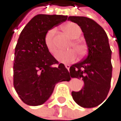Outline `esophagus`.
I'll return each instance as SVG.
<instances>
[{"instance_id":"1","label":"esophagus","mask_w":121,"mask_h":121,"mask_svg":"<svg viewBox=\"0 0 121 121\" xmlns=\"http://www.w3.org/2000/svg\"><path fill=\"white\" fill-rule=\"evenodd\" d=\"M65 67L69 70V67H70V66H69V65H65Z\"/></svg>"}]
</instances>
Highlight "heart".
Instances as JSON below:
<instances>
[{"label":"heart","instance_id":"1","mask_svg":"<svg viewBox=\"0 0 121 121\" xmlns=\"http://www.w3.org/2000/svg\"><path fill=\"white\" fill-rule=\"evenodd\" d=\"M62 28L63 31L71 39L78 38L82 33V30L81 27L74 22H67V24L62 25ZM55 32H56L55 28L51 29L46 32L44 38L45 45L47 49L48 50V52L53 56H55V54L57 52V48L54 41V37L55 35ZM69 46H72L75 49L76 53L80 56H83L86 54L87 50L86 45L83 42H82V41L78 40H73ZM75 58H76V54L73 50H69L65 52L59 53L56 56L58 61L65 64L73 62L75 59Z\"/></svg>","mask_w":121,"mask_h":121}]
</instances>
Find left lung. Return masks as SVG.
<instances>
[{
  "mask_svg": "<svg viewBox=\"0 0 121 121\" xmlns=\"http://www.w3.org/2000/svg\"><path fill=\"white\" fill-rule=\"evenodd\" d=\"M68 20L81 27L89 51L85 59L69 68L70 76L81 78L84 83L81 91L72 92L73 98L83 108H94L104 101L110 88L112 67L108 37L91 19L73 16Z\"/></svg>",
  "mask_w": 121,
  "mask_h": 121,
  "instance_id": "1",
  "label": "left lung"
}]
</instances>
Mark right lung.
<instances>
[{
    "label": "right lung",
    "mask_w": 121,
    "mask_h": 121,
    "mask_svg": "<svg viewBox=\"0 0 121 121\" xmlns=\"http://www.w3.org/2000/svg\"><path fill=\"white\" fill-rule=\"evenodd\" d=\"M67 19V16L38 14L20 33L15 48L13 86L26 104H43L57 83L71 79L64 64H59L44 43L46 32Z\"/></svg>",
    "instance_id": "obj_1"
}]
</instances>
